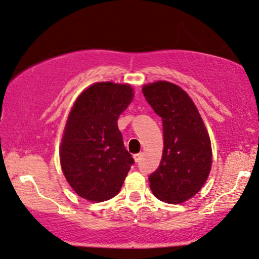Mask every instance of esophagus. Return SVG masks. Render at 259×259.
Segmentation results:
<instances>
[{
    "label": "esophagus",
    "mask_w": 259,
    "mask_h": 259,
    "mask_svg": "<svg viewBox=\"0 0 259 259\" xmlns=\"http://www.w3.org/2000/svg\"><path fill=\"white\" fill-rule=\"evenodd\" d=\"M142 157H143V153H137V154H134L133 158H134V160H136V162L138 163V162H140V159H142Z\"/></svg>",
    "instance_id": "34e87169"
}]
</instances>
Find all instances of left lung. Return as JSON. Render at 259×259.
<instances>
[{
  "mask_svg": "<svg viewBox=\"0 0 259 259\" xmlns=\"http://www.w3.org/2000/svg\"><path fill=\"white\" fill-rule=\"evenodd\" d=\"M143 94L163 122V156L150 175V188L157 199L182 203L199 193L209 175V136L195 105L180 87L158 80L144 85Z\"/></svg>",
  "mask_w": 259,
  "mask_h": 259,
  "instance_id": "8db88e82",
  "label": "left lung"
}]
</instances>
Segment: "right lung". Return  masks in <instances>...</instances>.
<instances>
[{
  "instance_id": "right-lung-1",
  "label": "right lung",
  "mask_w": 259,
  "mask_h": 259,
  "mask_svg": "<svg viewBox=\"0 0 259 259\" xmlns=\"http://www.w3.org/2000/svg\"><path fill=\"white\" fill-rule=\"evenodd\" d=\"M133 97L128 84L101 82L76 100L60 145V164L72 189L95 202L121 189L134 159L123 146L117 119Z\"/></svg>"
}]
</instances>
